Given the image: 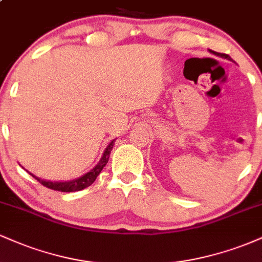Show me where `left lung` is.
Wrapping results in <instances>:
<instances>
[{"instance_id": "8db88e82", "label": "left lung", "mask_w": 262, "mask_h": 262, "mask_svg": "<svg viewBox=\"0 0 262 262\" xmlns=\"http://www.w3.org/2000/svg\"><path fill=\"white\" fill-rule=\"evenodd\" d=\"M210 53L214 54V55L217 56H221V58H224V59H228V60H231L230 56L228 55V54H223V53H217V52H213V50H210Z\"/></svg>"}]
</instances>
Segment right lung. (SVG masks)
<instances>
[{
  "label": "right lung",
  "mask_w": 262,
  "mask_h": 262,
  "mask_svg": "<svg viewBox=\"0 0 262 262\" xmlns=\"http://www.w3.org/2000/svg\"><path fill=\"white\" fill-rule=\"evenodd\" d=\"M113 145H114V140L111 141L110 145L107 146L106 150H104V152H103V155H102L100 162H98V164L96 165V166L93 167L90 172H87L83 176H81L80 179L73 180V181H69V182H52V181H44V180L38 179V177H35V176H33V177H35V180H38V181L40 182L43 186H45V187L54 189V191H60V192L81 191V189L91 186L92 183L95 182V180L97 179V176L100 175L101 171L103 170V167L107 165Z\"/></svg>",
  "instance_id": "add662e5"
}]
</instances>
